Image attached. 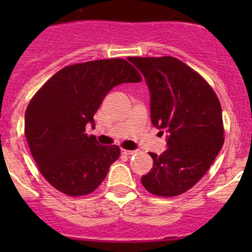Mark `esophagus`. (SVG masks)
<instances>
[{
	"mask_svg": "<svg viewBox=\"0 0 252 252\" xmlns=\"http://www.w3.org/2000/svg\"><path fill=\"white\" fill-rule=\"evenodd\" d=\"M135 153H136L135 150H122V154H124V155H127V157H131V155H133Z\"/></svg>",
	"mask_w": 252,
	"mask_h": 252,
	"instance_id": "obj_1",
	"label": "esophagus"
}]
</instances>
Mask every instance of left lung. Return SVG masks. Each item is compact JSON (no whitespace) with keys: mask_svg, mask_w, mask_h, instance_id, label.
<instances>
[{"mask_svg":"<svg viewBox=\"0 0 252 252\" xmlns=\"http://www.w3.org/2000/svg\"><path fill=\"white\" fill-rule=\"evenodd\" d=\"M150 91L151 124L168 132V149L150 153L154 165L141 183L159 197H174L195 186L223 145L222 108L212 87L173 57L128 58Z\"/></svg>","mask_w":252,"mask_h":252,"instance_id":"left-lung-1","label":"left lung"}]
</instances>
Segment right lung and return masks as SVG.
<instances>
[{
  "label": "right lung",
  "mask_w": 252,
  "mask_h": 252,
  "mask_svg": "<svg viewBox=\"0 0 252 252\" xmlns=\"http://www.w3.org/2000/svg\"><path fill=\"white\" fill-rule=\"evenodd\" d=\"M141 82L124 59H102L60 69L32 97L25 113V136L40 173L64 194L92 193L106 178L119 146L99 145L86 126L106 94L122 83Z\"/></svg>",
  "instance_id": "obj_1"
}]
</instances>
